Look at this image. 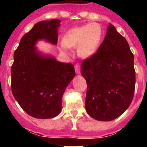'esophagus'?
Masks as SVG:
<instances>
[{"label": "esophagus", "instance_id": "34e87169", "mask_svg": "<svg viewBox=\"0 0 147 147\" xmlns=\"http://www.w3.org/2000/svg\"><path fill=\"white\" fill-rule=\"evenodd\" d=\"M80 69H81V67L80 65H79V64H76V65H75V70H76V72L77 75H79L80 74Z\"/></svg>", "mask_w": 147, "mask_h": 147}]
</instances>
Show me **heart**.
I'll use <instances>...</instances> for the list:
<instances>
[{"instance_id":"heart-1","label":"heart","mask_w":147,"mask_h":147,"mask_svg":"<svg viewBox=\"0 0 147 147\" xmlns=\"http://www.w3.org/2000/svg\"><path fill=\"white\" fill-rule=\"evenodd\" d=\"M103 38V29L98 23L85 24L69 30L65 33L61 50L68 53V48L77 47V53L87 59L97 53Z\"/></svg>"}]
</instances>
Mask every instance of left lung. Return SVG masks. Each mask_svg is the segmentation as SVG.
<instances>
[{"instance_id":"8db88e82","label":"left lung","mask_w":147,"mask_h":147,"mask_svg":"<svg viewBox=\"0 0 147 147\" xmlns=\"http://www.w3.org/2000/svg\"><path fill=\"white\" fill-rule=\"evenodd\" d=\"M134 58L127 41L111 24L93 56L84 60L81 73L87 82L85 110L97 121H113L132 102Z\"/></svg>"}]
</instances>
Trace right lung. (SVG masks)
Segmentation results:
<instances>
[{
    "instance_id": "1",
    "label": "right lung",
    "mask_w": 147,
    "mask_h": 147,
    "mask_svg": "<svg viewBox=\"0 0 147 147\" xmlns=\"http://www.w3.org/2000/svg\"><path fill=\"white\" fill-rule=\"evenodd\" d=\"M60 23L53 19L36 24L23 36L13 54V95L24 111L35 118H53L59 114L62 95L76 76L73 65L59 62L36 47L42 40L57 45Z\"/></svg>"
}]
</instances>
